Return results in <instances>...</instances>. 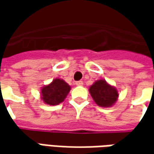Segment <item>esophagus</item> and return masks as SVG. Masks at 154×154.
<instances>
[{
  "label": "esophagus",
  "mask_w": 154,
  "mask_h": 154,
  "mask_svg": "<svg viewBox=\"0 0 154 154\" xmlns=\"http://www.w3.org/2000/svg\"><path fill=\"white\" fill-rule=\"evenodd\" d=\"M75 84H76V86H82V85H83V81H81V80L76 81Z\"/></svg>",
  "instance_id": "esophagus-1"
}]
</instances>
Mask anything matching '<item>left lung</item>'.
Masks as SVG:
<instances>
[{
  "mask_svg": "<svg viewBox=\"0 0 154 154\" xmlns=\"http://www.w3.org/2000/svg\"><path fill=\"white\" fill-rule=\"evenodd\" d=\"M89 92L94 102L101 107H110L116 102L118 92L104 80L95 81L89 88Z\"/></svg>",
  "mask_w": 154,
  "mask_h": 154,
  "instance_id": "obj_1",
  "label": "left lung"
}]
</instances>
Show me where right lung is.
Segmentation results:
<instances>
[{
    "mask_svg": "<svg viewBox=\"0 0 154 154\" xmlns=\"http://www.w3.org/2000/svg\"><path fill=\"white\" fill-rule=\"evenodd\" d=\"M71 87L63 80L55 79L41 89V99L47 104L57 105L64 101Z\"/></svg>",
    "mask_w": 154,
    "mask_h": 154,
    "instance_id": "add662e5",
    "label": "right lung"
}]
</instances>
